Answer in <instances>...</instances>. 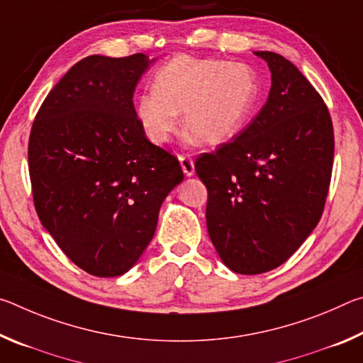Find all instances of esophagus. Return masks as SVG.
<instances>
[{"mask_svg": "<svg viewBox=\"0 0 363 363\" xmlns=\"http://www.w3.org/2000/svg\"><path fill=\"white\" fill-rule=\"evenodd\" d=\"M179 163H181V168L184 171V174H186L187 177H192L195 174L194 160L190 158L189 155H179Z\"/></svg>", "mask_w": 363, "mask_h": 363, "instance_id": "1", "label": "esophagus"}]
</instances>
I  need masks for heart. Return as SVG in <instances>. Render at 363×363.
I'll return each mask as SVG.
<instances>
[{
  "instance_id": "heart-1",
  "label": "heart",
  "mask_w": 363,
  "mask_h": 363,
  "mask_svg": "<svg viewBox=\"0 0 363 363\" xmlns=\"http://www.w3.org/2000/svg\"><path fill=\"white\" fill-rule=\"evenodd\" d=\"M259 84L247 64L177 56L155 75L153 89L139 96L136 116L153 144H167L182 128L194 143L219 145L242 130L256 106Z\"/></svg>"
}]
</instances>
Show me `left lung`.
<instances>
[{
	"mask_svg": "<svg viewBox=\"0 0 363 363\" xmlns=\"http://www.w3.org/2000/svg\"><path fill=\"white\" fill-rule=\"evenodd\" d=\"M270 70L267 102L216 152L196 158L208 189L206 227L237 274L279 267L320 220L333 168V125L320 94L280 54L256 51Z\"/></svg>",
	"mask_w": 363,
	"mask_h": 363,
	"instance_id": "8db88e82",
	"label": "left lung"
}]
</instances>
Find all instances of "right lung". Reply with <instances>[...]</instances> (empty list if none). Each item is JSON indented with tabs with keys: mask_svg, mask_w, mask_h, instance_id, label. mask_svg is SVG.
<instances>
[{
	"mask_svg": "<svg viewBox=\"0 0 363 363\" xmlns=\"http://www.w3.org/2000/svg\"><path fill=\"white\" fill-rule=\"evenodd\" d=\"M155 62L89 56L54 86L33 121L28 169L38 218L59 248L96 277L143 256L181 164L140 128L133 96Z\"/></svg>",
	"mask_w": 363,
	"mask_h": 363,
	"instance_id": "right-lung-1",
	"label": "right lung"
}]
</instances>
